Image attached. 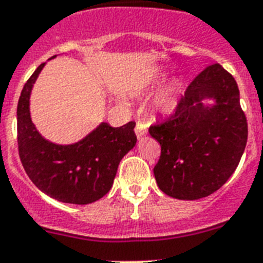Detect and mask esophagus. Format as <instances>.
<instances>
[{
  "instance_id": "1",
  "label": "esophagus",
  "mask_w": 263,
  "mask_h": 263,
  "mask_svg": "<svg viewBox=\"0 0 263 263\" xmlns=\"http://www.w3.org/2000/svg\"><path fill=\"white\" fill-rule=\"evenodd\" d=\"M136 134H137V138L141 139L142 137H145L147 134V126L142 122H137L136 125Z\"/></svg>"
}]
</instances>
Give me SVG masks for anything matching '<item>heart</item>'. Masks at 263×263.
<instances>
[{"instance_id": "obj_1", "label": "heart", "mask_w": 263, "mask_h": 263, "mask_svg": "<svg viewBox=\"0 0 263 263\" xmlns=\"http://www.w3.org/2000/svg\"><path fill=\"white\" fill-rule=\"evenodd\" d=\"M167 78V73H160L157 78L153 79L146 88L150 89V88H155L157 85L162 84ZM146 89H141L138 92H133V96L141 93V92H145ZM183 93V83L180 80H174L171 81L168 85L160 90L159 93L154 97L152 103V111L153 115L158 116V117H168L176 110L179 105V101H180V97Z\"/></svg>"}]
</instances>
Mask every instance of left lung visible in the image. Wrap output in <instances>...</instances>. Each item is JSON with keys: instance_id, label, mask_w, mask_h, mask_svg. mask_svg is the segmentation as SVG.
Returning a JSON list of instances; mask_svg holds the SVG:
<instances>
[{"instance_id": "obj_1", "label": "left lung", "mask_w": 263, "mask_h": 263, "mask_svg": "<svg viewBox=\"0 0 263 263\" xmlns=\"http://www.w3.org/2000/svg\"><path fill=\"white\" fill-rule=\"evenodd\" d=\"M160 145L158 187L179 200L210 196L234 173L248 141V122L233 76L206 67L188 85L175 115L148 130Z\"/></svg>"}]
</instances>
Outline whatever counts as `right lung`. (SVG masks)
<instances>
[{"label":"right lung","mask_w":263,"mask_h":263,"mask_svg":"<svg viewBox=\"0 0 263 263\" xmlns=\"http://www.w3.org/2000/svg\"><path fill=\"white\" fill-rule=\"evenodd\" d=\"M57 55L51 59H55ZM41 64L21 92L17 108L18 150L32 183L58 201L85 205L110 191L121 159L136 146V122L111 127L101 122L75 143L60 145L42 136L31 120L30 97Z\"/></svg>","instance_id":"right-lung-1"}]
</instances>
